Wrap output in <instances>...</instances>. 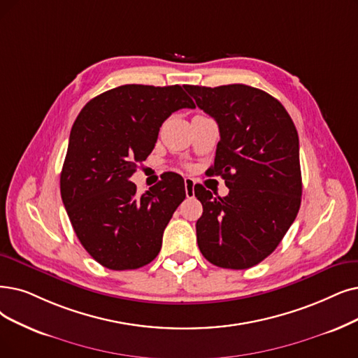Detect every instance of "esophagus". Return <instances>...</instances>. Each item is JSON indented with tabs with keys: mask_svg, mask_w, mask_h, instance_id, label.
<instances>
[{
	"mask_svg": "<svg viewBox=\"0 0 358 358\" xmlns=\"http://www.w3.org/2000/svg\"><path fill=\"white\" fill-rule=\"evenodd\" d=\"M194 185L195 182L191 179V178H185V194H187L188 198H192L194 196Z\"/></svg>",
	"mask_w": 358,
	"mask_h": 358,
	"instance_id": "34e87169",
	"label": "esophagus"
}]
</instances>
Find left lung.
<instances>
[{
    "label": "left lung",
    "instance_id": "left-lung-1",
    "mask_svg": "<svg viewBox=\"0 0 358 358\" xmlns=\"http://www.w3.org/2000/svg\"><path fill=\"white\" fill-rule=\"evenodd\" d=\"M185 90L219 124L213 169L229 188L222 198L195 185L199 251L217 267L250 268L276 250L301 204L295 124L276 98L248 85Z\"/></svg>",
    "mask_w": 358,
    "mask_h": 358
}]
</instances>
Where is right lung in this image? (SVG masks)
<instances>
[{
    "instance_id": "add662e5",
    "label": "right lung",
    "mask_w": 358,
    "mask_h": 358,
    "mask_svg": "<svg viewBox=\"0 0 358 358\" xmlns=\"http://www.w3.org/2000/svg\"><path fill=\"white\" fill-rule=\"evenodd\" d=\"M180 108L195 104L179 85H122L91 99L71 126L60 176L63 204L83 248L107 268L151 263L187 196L179 175L141 195L131 182L163 122Z\"/></svg>"
}]
</instances>
